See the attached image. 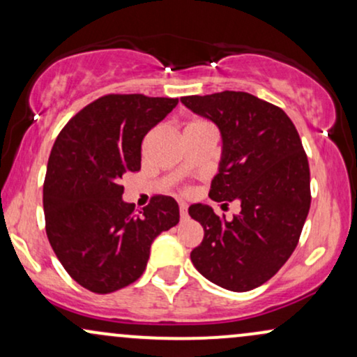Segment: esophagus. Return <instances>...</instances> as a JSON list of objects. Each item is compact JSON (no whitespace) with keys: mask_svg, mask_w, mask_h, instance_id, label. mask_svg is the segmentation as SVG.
<instances>
[{"mask_svg":"<svg viewBox=\"0 0 357 357\" xmlns=\"http://www.w3.org/2000/svg\"><path fill=\"white\" fill-rule=\"evenodd\" d=\"M179 214H181V218H186L188 216V206H186V203H179Z\"/></svg>","mask_w":357,"mask_h":357,"instance_id":"34e87169","label":"esophagus"}]
</instances>
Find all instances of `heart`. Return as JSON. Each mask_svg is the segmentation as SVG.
Returning <instances> with one entry per match:
<instances>
[{"instance_id":"obj_1","label":"heart","mask_w":357,"mask_h":357,"mask_svg":"<svg viewBox=\"0 0 357 357\" xmlns=\"http://www.w3.org/2000/svg\"><path fill=\"white\" fill-rule=\"evenodd\" d=\"M192 124H203V123H201V121H196V123H191L190 126H192Z\"/></svg>"}]
</instances>
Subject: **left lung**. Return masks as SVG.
Returning <instances> with one entry per match:
<instances>
[{
  "instance_id": "1",
  "label": "left lung",
  "mask_w": 357,
  "mask_h": 357,
  "mask_svg": "<svg viewBox=\"0 0 357 357\" xmlns=\"http://www.w3.org/2000/svg\"><path fill=\"white\" fill-rule=\"evenodd\" d=\"M192 113L220 128L222 154L209 197L241 204L227 221L208 204L190 206L204 238L195 268L214 284L244 293L269 281L293 255L311 206L309 162L284 111L244 91L184 96Z\"/></svg>"
}]
</instances>
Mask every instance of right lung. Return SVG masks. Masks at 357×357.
<instances>
[{
    "label": "right lung",
    "mask_w": 357,
    "mask_h": 357,
    "mask_svg": "<svg viewBox=\"0 0 357 357\" xmlns=\"http://www.w3.org/2000/svg\"><path fill=\"white\" fill-rule=\"evenodd\" d=\"M178 98L106 94L75 114L56 137L43 186L46 234L68 274L108 294L144 273L158 234L179 222L169 196L143 211L123 201L124 174L141 169V143Z\"/></svg>",
    "instance_id": "1"
}]
</instances>
